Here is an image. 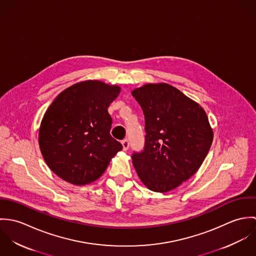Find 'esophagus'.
Segmentation results:
<instances>
[{
	"label": "esophagus",
	"mask_w": 256,
	"mask_h": 256,
	"mask_svg": "<svg viewBox=\"0 0 256 256\" xmlns=\"http://www.w3.org/2000/svg\"><path fill=\"white\" fill-rule=\"evenodd\" d=\"M121 144H122V146H123V150H127L129 148V146H130V142H129L128 139H124V140L121 142Z\"/></svg>",
	"instance_id": "34e87169"
}]
</instances>
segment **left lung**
Returning <instances> with one entry per match:
<instances>
[{
  "instance_id": "left-lung-1",
  "label": "left lung",
  "mask_w": 256,
  "mask_h": 256,
  "mask_svg": "<svg viewBox=\"0 0 256 256\" xmlns=\"http://www.w3.org/2000/svg\"><path fill=\"white\" fill-rule=\"evenodd\" d=\"M145 115V146L132 154L146 187L168 192L201 166L213 142L207 114L197 102L168 84H148L132 92Z\"/></svg>"
}]
</instances>
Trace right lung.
Masks as SVG:
<instances>
[{
	"label": "right lung",
	"mask_w": 256,
	"mask_h": 256,
	"mask_svg": "<svg viewBox=\"0 0 256 256\" xmlns=\"http://www.w3.org/2000/svg\"><path fill=\"white\" fill-rule=\"evenodd\" d=\"M120 88L100 80L74 84L46 110L39 129V146L49 168L74 185L100 178L122 145L110 135L108 111Z\"/></svg>",
	"instance_id": "obj_1"
}]
</instances>
